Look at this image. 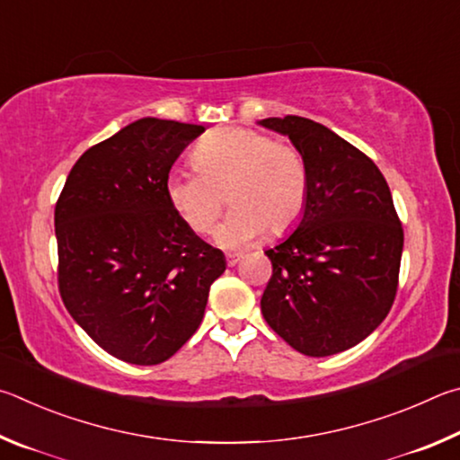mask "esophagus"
<instances>
[{
  "instance_id": "obj_1",
  "label": "esophagus",
  "mask_w": 460,
  "mask_h": 460,
  "mask_svg": "<svg viewBox=\"0 0 460 460\" xmlns=\"http://www.w3.org/2000/svg\"><path fill=\"white\" fill-rule=\"evenodd\" d=\"M240 261H243V254H228V256H226V262H228V267H236Z\"/></svg>"
}]
</instances>
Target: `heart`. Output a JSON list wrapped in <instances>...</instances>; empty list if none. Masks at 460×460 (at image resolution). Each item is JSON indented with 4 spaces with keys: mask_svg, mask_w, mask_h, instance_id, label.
<instances>
[{
    "mask_svg": "<svg viewBox=\"0 0 460 460\" xmlns=\"http://www.w3.org/2000/svg\"><path fill=\"white\" fill-rule=\"evenodd\" d=\"M193 172L173 169L165 196L173 212L196 234H209L224 208L232 212L216 243L238 251L269 228L280 234L299 220L307 201V165L301 153L270 135L243 127L216 128L191 153Z\"/></svg>",
    "mask_w": 460,
    "mask_h": 460,
    "instance_id": "heart-1",
    "label": "heart"
}]
</instances>
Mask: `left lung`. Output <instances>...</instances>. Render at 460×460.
<instances>
[{"mask_svg": "<svg viewBox=\"0 0 460 460\" xmlns=\"http://www.w3.org/2000/svg\"><path fill=\"white\" fill-rule=\"evenodd\" d=\"M259 125L288 137L309 175L295 232L264 251L272 277L262 315L303 356H333L364 341L390 313L404 232L382 172L351 143L305 117Z\"/></svg>", "mask_w": 460, "mask_h": 460, "instance_id": "1", "label": "left lung"}]
</instances>
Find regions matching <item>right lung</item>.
Instances as JSON below:
<instances>
[{
  "label": "right lung",
  "instance_id": "obj_1",
  "mask_svg": "<svg viewBox=\"0 0 460 460\" xmlns=\"http://www.w3.org/2000/svg\"><path fill=\"white\" fill-rule=\"evenodd\" d=\"M201 125L143 117L84 151L54 212L58 285L72 319L127 364L173 356L204 319L222 251L181 222L165 177Z\"/></svg>",
  "mask_w": 460,
  "mask_h": 460
}]
</instances>
